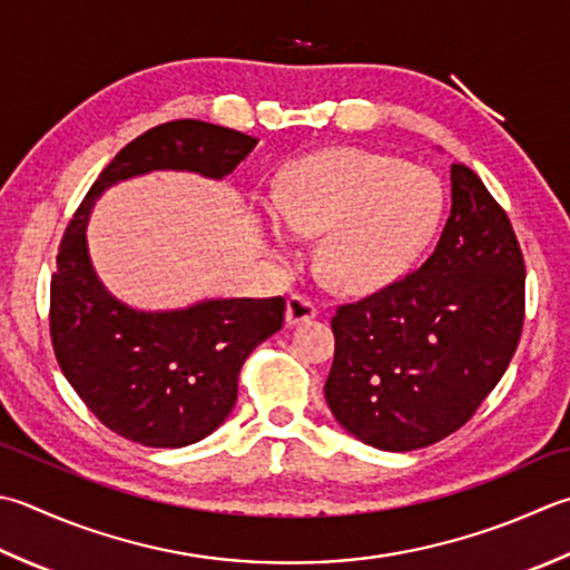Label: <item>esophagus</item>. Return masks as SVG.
<instances>
[{"label": "esophagus", "mask_w": 570, "mask_h": 570, "mask_svg": "<svg viewBox=\"0 0 570 570\" xmlns=\"http://www.w3.org/2000/svg\"><path fill=\"white\" fill-rule=\"evenodd\" d=\"M316 318V306L306 296H292L286 301V326H298Z\"/></svg>", "instance_id": "34e87169"}]
</instances>
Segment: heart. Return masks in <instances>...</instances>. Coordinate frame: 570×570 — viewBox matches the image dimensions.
Returning a JSON list of instances; mask_svg holds the SVG:
<instances>
[{"instance_id":"obj_1","label":"heart","mask_w":570,"mask_h":570,"mask_svg":"<svg viewBox=\"0 0 570 570\" xmlns=\"http://www.w3.org/2000/svg\"><path fill=\"white\" fill-rule=\"evenodd\" d=\"M440 212L442 189L428 170L338 148L292 163L276 212L262 217V234L278 256L294 254L289 230L301 239L321 237L316 269L323 282L343 294H373L407 272Z\"/></svg>"}]
</instances>
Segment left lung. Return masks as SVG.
Wrapping results in <instances>:
<instances>
[{"mask_svg": "<svg viewBox=\"0 0 570 570\" xmlns=\"http://www.w3.org/2000/svg\"><path fill=\"white\" fill-rule=\"evenodd\" d=\"M430 259L341 306L326 403L363 444L410 452L460 430L509 367L523 326V256L507 212L460 163Z\"/></svg>", "mask_w": 570, "mask_h": 570, "instance_id": "8db88e82", "label": "left lung"}]
</instances>
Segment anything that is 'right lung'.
Masks as SVG:
<instances>
[{"mask_svg": "<svg viewBox=\"0 0 570 570\" xmlns=\"http://www.w3.org/2000/svg\"><path fill=\"white\" fill-rule=\"evenodd\" d=\"M256 138L205 120H173L128 142L88 189L66 227L51 276V341L66 381L120 438L187 448L215 432L237 403L249 353L282 328L274 298H203L185 308H136L100 282L88 254L96 199L150 173L225 180Z\"/></svg>", "mask_w": 570, "mask_h": 570, "instance_id": "add662e5", "label": "right lung"}]
</instances>
